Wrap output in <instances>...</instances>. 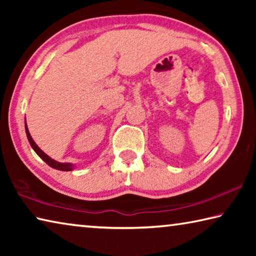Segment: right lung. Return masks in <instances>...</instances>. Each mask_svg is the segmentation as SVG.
Returning a JSON list of instances; mask_svg holds the SVG:
<instances>
[{"label":"right lung","instance_id":"obj_1","mask_svg":"<svg viewBox=\"0 0 256 256\" xmlns=\"http://www.w3.org/2000/svg\"><path fill=\"white\" fill-rule=\"evenodd\" d=\"M24 128H26V133H27V138H28V141H29V144H30V146H32V149L34 150V152H36L38 156H40V157L44 160V162L48 164V166H50L52 168H55V170H63V172H70V170H73V164H68V162H56V160H54V159H52L50 157H48V156H47L45 152H42V151L38 148V146L34 144V141L32 140V136H30V133H29V130H28V128H27V124L24 123Z\"/></svg>","mask_w":256,"mask_h":256}]
</instances>
